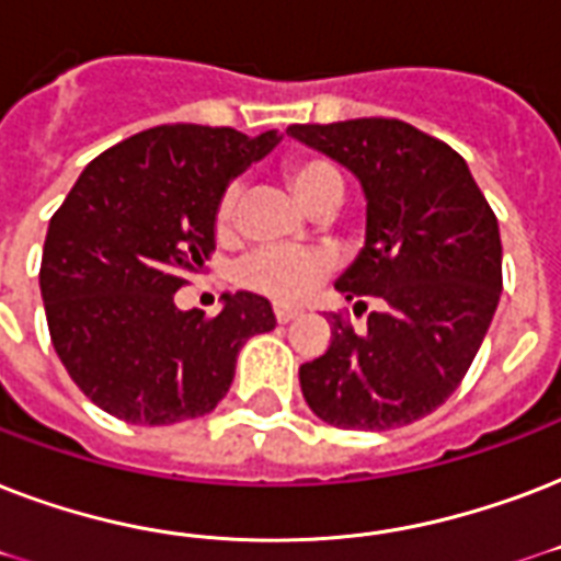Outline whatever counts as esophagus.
Instances as JSON below:
<instances>
[{"label": "esophagus", "instance_id": "34e87169", "mask_svg": "<svg viewBox=\"0 0 561 561\" xmlns=\"http://www.w3.org/2000/svg\"><path fill=\"white\" fill-rule=\"evenodd\" d=\"M297 314H299L297 306H285V302H276V306H273V317H276V323H288V320H294Z\"/></svg>", "mask_w": 561, "mask_h": 561}]
</instances>
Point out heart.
Wrapping results in <instances>:
<instances>
[{
  "mask_svg": "<svg viewBox=\"0 0 561 561\" xmlns=\"http://www.w3.org/2000/svg\"><path fill=\"white\" fill-rule=\"evenodd\" d=\"M285 180L290 192L306 209L317 211L325 203H341L343 178L325 157H297L285 162ZM238 197L241 186L229 183L218 197L215 206V227L220 232H229L236 224ZM332 271V255L325 250H288V247H273V250H259L238 267L236 279L244 288L264 294L273 299H299Z\"/></svg>",
  "mask_w": 561,
  "mask_h": 561,
  "instance_id": "b5f03b06",
  "label": "heart"
}]
</instances>
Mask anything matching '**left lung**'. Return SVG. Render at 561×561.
I'll use <instances>...</instances> for the list:
<instances>
[{
	"mask_svg": "<svg viewBox=\"0 0 561 561\" xmlns=\"http://www.w3.org/2000/svg\"><path fill=\"white\" fill-rule=\"evenodd\" d=\"M288 134L360 180L367 244L334 288L364 311V297L381 299L367 332L332 314L325 352L299 367L302 396L343 431L410 425L460 387L495 317L504 288L495 211L451 145L401 118Z\"/></svg>",
	"mask_w": 561,
	"mask_h": 561,
	"instance_id": "obj_1",
	"label": "left lung"
}]
</instances>
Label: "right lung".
<instances>
[{
  "label": "right lung",
  "instance_id": "1",
  "mask_svg": "<svg viewBox=\"0 0 561 561\" xmlns=\"http://www.w3.org/2000/svg\"><path fill=\"white\" fill-rule=\"evenodd\" d=\"M276 142V130L151 127L99 153L51 215L39 264L51 346L110 416L174 425L209 413L238 350L276 325L250 290L227 294L218 317L174 306L215 253L220 192Z\"/></svg>",
  "mask_w": 561,
  "mask_h": 561
}]
</instances>
